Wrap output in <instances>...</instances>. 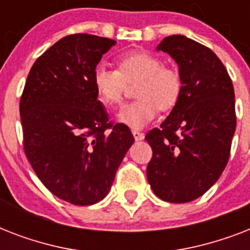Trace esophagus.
Listing matches in <instances>:
<instances>
[{"label":"esophagus","mask_w":250,"mask_h":250,"mask_svg":"<svg viewBox=\"0 0 250 250\" xmlns=\"http://www.w3.org/2000/svg\"><path fill=\"white\" fill-rule=\"evenodd\" d=\"M132 135H133V137H135V140H136V141L144 140V133L139 132V131H136V129H133Z\"/></svg>","instance_id":"obj_1"}]
</instances>
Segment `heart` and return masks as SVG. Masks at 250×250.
<instances>
[{
	"mask_svg": "<svg viewBox=\"0 0 250 250\" xmlns=\"http://www.w3.org/2000/svg\"><path fill=\"white\" fill-rule=\"evenodd\" d=\"M133 82H137L133 89L137 100L118 114L119 122L133 129L148 125L160 109H174L182 96L183 80L178 70L165 66L161 58L148 52L123 54L117 60V70L100 66L93 75L96 93L109 106L119 105L125 83Z\"/></svg>",
	"mask_w": 250,
	"mask_h": 250,
	"instance_id": "obj_1",
	"label": "heart"
}]
</instances>
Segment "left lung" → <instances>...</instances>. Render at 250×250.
Segmentation results:
<instances>
[{"label":"left lung","instance_id":"8db88e82","mask_svg":"<svg viewBox=\"0 0 250 250\" xmlns=\"http://www.w3.org/2000/svg\"><path fill=\"white\" fill-rule=\"evenodd\" d=\"M157 49L178 63L183 92L160 128L145 136L153 150L146 176L157 197L183 204L205 193L229 162L235 92L225 64L197 41L172 35Z\"/></svg>","mask_w":250,"mask_h":250}]
</instances>
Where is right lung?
<instances>
[{
  "label": "right lung",
  "mask_w": 250,
  "mask_h": 250,
  "mask_svg": "<svg viewBox=\"0 0 250 250\" xmlns=\"http://www.w3.org/2000/svg\"><path fill=\"white\" fill-rule=\"evenodd\" d=\"M115 41L70 35L33 63L21 97L23 145L37 178L74 205H93L109 193L133 144L123 123L109 122L93 75Z\"/></svg>",
  "instance_id": "add662e5"
}]
</instances>
